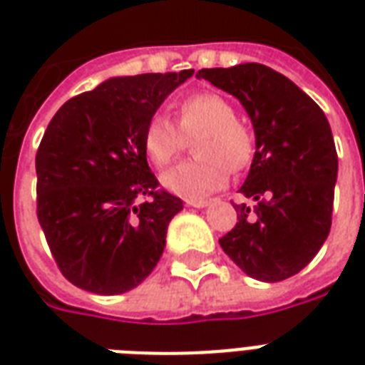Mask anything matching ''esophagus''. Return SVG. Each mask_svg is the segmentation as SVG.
Segmentation results:
<instances>
[{
  "label": "esophagus",
  "mask_w": 365,
  "mask_h": 365,
  "mask_svg": "<svg viewBox=\"0 0 365 365\" xmlns=\"http://www.w3.org/2000/svg\"><path fill=\"white\" fill-rule=\"evenodd\" d=\"M185 202H187V206H193V208H205V206H208V200L205 199H187Z\"/></svg>",
  "instance_id": "esophagus-1"
}]
</instances>
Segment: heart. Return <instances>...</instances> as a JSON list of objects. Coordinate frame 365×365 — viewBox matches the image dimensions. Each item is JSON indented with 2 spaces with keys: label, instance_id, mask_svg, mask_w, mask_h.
I'll use <instances>...</instances> for the list:
<instances>
[{
  "label": "heart",
  "instance_id": "1",
  "mask_svg": "<svg viewBox=\"0 0 365 365\" xmlns=\"http://www.w3.org/2000/svg\"><path fill=\"white\" fill-rule=\"evenodd\" d=\"M178 125L155 113L143 126L142 145L155 166H166L193 142L197 159L180 163L163 174L168 191L199 199L222 189L229 170L248 168L255 153V136L250 125L237 117L235 106L217 93L189 94L176 108Z\"/></svg>",
  "mask_w": 365,
  "mask_h": 365
}]
</instances>
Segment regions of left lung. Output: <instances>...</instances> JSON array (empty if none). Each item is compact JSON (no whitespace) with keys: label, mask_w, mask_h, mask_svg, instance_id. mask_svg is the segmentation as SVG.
<instances>
[{"label":"left lung","mask_w":365,"mask_h":365,"mask_svg":"<svg viewBox=\"0 0 365 365\" xmlns=\"http://www.w3.org/2000/svg\"><path fill=\"white\" fill-rule=\"evenodd\" d=\"M248 111L255 155L242 187L254 208L233 205L237 225L220 239L248 277L280 282L311 263L331 227L337 151L320 106L263 64L199 70Z\"/></svg>","instance_id":"obj_1"}]
</instances>
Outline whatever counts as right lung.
<instances>
[{
  "instance_id": "add662e5",
  "label": "right lung",
  "mask_w": 365,
  "mask_h": 365,
  "mask_svg": "<svg viewBox=\"0 0 365 365\" xmlns=\"http://www.w3.org/2000/svg\"><path fill=\"white\" fill-rule=\"evenodd\" d=\"M191 76L113 77L68 100L48 123L36 155L37 220L60 272L77 288L123 294L160 259L183 202L159 187L142 134Z\"/></svg>"
}]
</instances>
